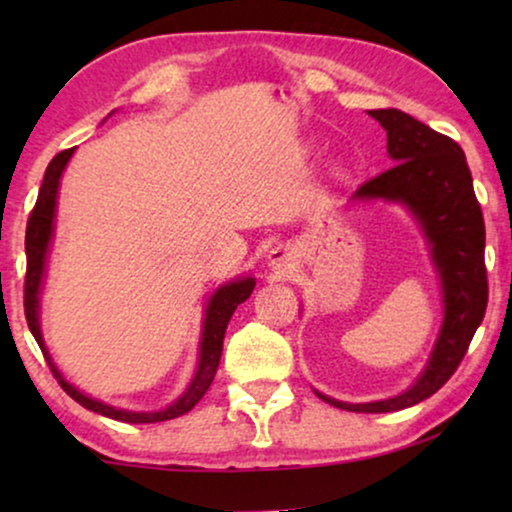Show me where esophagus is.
Returning <instances> with one entry per match:
<instances>
[{
    "label": "esophagus",
    "mask_w": 512,
    "mask_h": 512,
    "mask_svg": "<svg viewBox=\"0 0 512 512\" xmlns=\"http://www.w3.org/2000/svg\"><path fill=\"white\" fill-rule=\"evenodd\" d=\"M270 268L277 272V275H286L296 268V256H293V249L286 247V244H279L270 251Z\"/></svg>",
    "instance_id": "obj_1"
}]
</instances>
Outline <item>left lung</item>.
I'll return each mask as SVG.
<instances>
[{
  "instance_id": "left-lung-1",
  "label": "left lung",
  "mask_w": 512,
  "mask_h": 512,
  "mask_svg": "<svg viewBox=\"0 0 512 512\" xmlns=\"http://www.w3.org/2000/svg\"><path fill=\"white\" fill-rule=\"evenodd\" d=\"M368 114L387 130V151L394 165L361 184L354 198L398 200L415 212L443 279L445 324L429 366L405 394L356 405L324 394L319 398L349 412H394L433 396L450 380L485 319V219L466 156L454 139L398 109H373Z\"/></svg>"
}]
</instances>
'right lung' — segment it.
Segmentation results:
<instances>
[{
    "label": "right lung",
    "mask_w": 512,
    "mask_h": 512,
    "mask_svg": "<svg viewBox=\"0 0 512 512\" xmlns=\"http://www.w3.org/2000/svg\"><path fill=\"white\" fill-rule=\"evenodd\" d=\"M74 149H65L55 156L51 163L46 167L44 181H41L37 202H34V209L30 212V219H27V230H25V254H27V270H25V319L27 326L37 340V345L41 347V354L48 366H51V373L62 389L67 391L69 396L74 398L76 403H81L83 408L97 412V415L118 419V422H128V424H153V422H167V419L181 417L186 415L188 410H193V405L200 401L202 396L207 394L209 384H212L216 368H219L221 361V349H223V335H226L228 321L233 317V312L237 310V305L244 303L254 291L256 282L251 277L240 279V282H230L226 286H221L219 291L214 293L212 300L207 305V314H205V328H202V342H200V366L198 373H195L191 387L186 389V394L179 398L177 403L170 405V408L160 410V412H128V410H116L107 403L93 401V398L83 396L79 389H74L72 384L62 380V375L58 373V368L53 366L51 356H48L46 347H44V338H41L39 331V286H41V277H44V263H46V251H48V242H51V233H53V216H55V198H58V184H60V174L65 170L67 160L72 158Z\"/></svg>",
    "instance_id": "right-lung-1"
}]
</instances>
